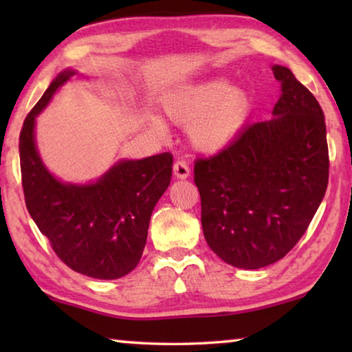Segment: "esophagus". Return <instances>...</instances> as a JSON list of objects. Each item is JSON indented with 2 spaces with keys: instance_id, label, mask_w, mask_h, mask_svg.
I'll use <instances>...</instances> for the list:
<instances>
[{
  "instance_id": "1",
  "label": "esophagus",
  "mask_w": 352,
  "mask_h": 352,
  "mask_svg": "<svg viewBox=\"0 0 352 352\" xmlns=\"http://www.w3.org/2000/svg\"><path fill=\"white\" fill-rule=\"evenodd\" d=\"M190 174V169L189 166L186 164V162H183V160H178V162L174 163V175L177 178H180V180H184V178H188Z\"/></svg>"
}]
</instances>
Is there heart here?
I'll list each match as a JSON object with an SVG mask.
<instances>
[{"mask_svg":"<svg viewBox=\"0 0 352 352\" xmlns=\"http://www.w3.org/2000/svg\"><path fill=\"white\" fill-rule=\"evenodd\" d=\"M253 100L247 90L230 87L225 79H210L183 85L163 100L172 122L188 129L190 144L199 152L217 153L233 144L247 126ZM147 126L158 135L168 127L162 118L147 116Z\"/></svg>","mask_w":352,"mask_h":352,"instance_id":"heart-1","label":"heart"}]
</instances>
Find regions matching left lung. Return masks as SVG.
I'll return each instance as SVG.
<instances>
[{
	"instance_id": "1",
	"label": "left lung",
	"mask_w": 352,
	"mask_h": 352,
	"mask_svg": "<svg viewBox=\"0 0 352 352\" xmlns=\"http://www.w3.org/2000/svg\"><path fill=\"white\" fill-rule=\"evenodd\" d=\"M281 96L270 121L194 166L208 245L226 264L254 270L284 258L317 212L329 178L326 124L314 94L275 65Z\"/></svg>"
}]
</instances>
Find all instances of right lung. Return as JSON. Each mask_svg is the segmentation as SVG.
<instances>
[{
    "mask_svg": "<svg viewBox=\"0 0 352 352\" xmlns=\"http://www.w3.org/2000/svg\"><path fill=\"white\" fill-rule=\"evenodd\" d=\"M74 74V69L62 71L23 124L20 164L26 208L69 269L96 279H118L138 265L152 211L169 186L174 160L169 152L121 160L88 184L57 180L38 155L35 118Z\"/></svg>",
    "mask_w": 352,
    "mask_h": 352,
    "instance_id": "add662e5",
    "label": "right lung"
}]
</instances>
